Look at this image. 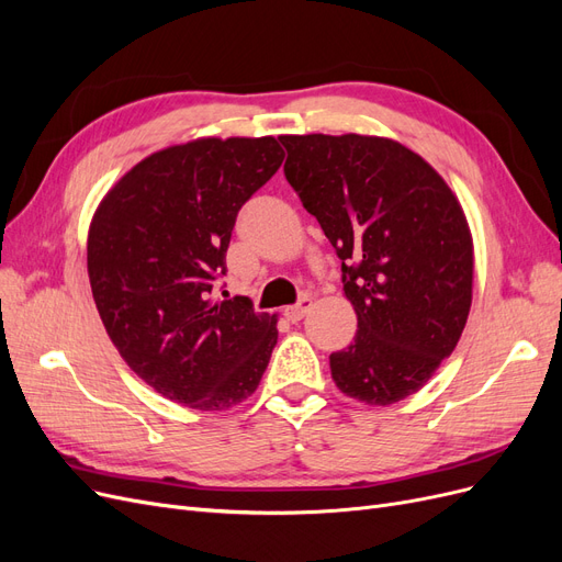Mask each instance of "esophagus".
<instances>
[{
  "label": "esophagus",
  "mask_w": 562,
  "mask_h": 562,
  "mask_svg": "<svg viewBox=\"0 0 562 562\" xmlns=\"http://www.w3.org/2000/svg\"><path fill=\"white\" fill-rule=\"evenodd\" d=\"M312 304H314V302H312V297L304 295L297 304H293V307H285V310H283V316H285L288 321H291V323H297V321H302L304 316L310 314Z\"/></svg>",
  "instance_id": "34e87169"
}]
</instances>
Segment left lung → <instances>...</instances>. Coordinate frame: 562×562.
Returning <instances> with one entry per match:
<instances>
[{
    "label": "left lung",
    "mask_w": 562,
    "mask_h": 562,
    "mask_svg": "<svg viewBox=\"0 0 562 562\" xmlns=\"http://www.w3.org/2000/svg\"><path fill=\"white\" fill-rule=\"evenodd\" d=\"M285 180L342 260L359 316L330 353L342 394L391 405L415 394L467 326L473 246L462 206L415 151L375 135H281Z\"/></svg>",
    "instance_id": "left-lung-1"
}]
</instances>
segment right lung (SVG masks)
<instances>
[{"label": "right lung", "instance_id": "1", "mask_svg": "<svg viewBox=\"0 0 562 562\" xmlns=\"http://www.w3.org/2000/svg\"><path fill=\"white\" fill-rule=\"evenodd\" d=\"M281 161L271 135L166 147L93 215L89 279L110 339L143 382L194 411L248 398L277 347V316L215 297V283L236 215Z\"/></svg>", "mask_w": 562, "mask_h": 562}]
</instances>
